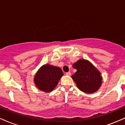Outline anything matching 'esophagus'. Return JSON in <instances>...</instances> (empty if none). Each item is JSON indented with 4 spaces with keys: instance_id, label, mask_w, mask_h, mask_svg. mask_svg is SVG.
I'll return each instance as SVG.
<instances>
[{
    "instance_id": "34e87169",
    "label": "esophagus",
    "mask_w": 125,
    "mask_h": 125,
    "mask_svg": "<svg viewBox=\"0 0 125 125\" xmlns=\"http://www.w3.org/2000/svg\"><path fill=\"white\" fill-rule=\"evenodd\" d=\"M65 74H66L67 75H68V76H70L71 75V73L70 72H67L65 73Z\"/></svg>"
}]
</instances>
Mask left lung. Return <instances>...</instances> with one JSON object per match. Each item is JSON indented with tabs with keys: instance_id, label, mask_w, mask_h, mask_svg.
Returning a JSON list of instances; mask_svg holds the SVG:
<instances>
[{
	"instance_id": "left-lung-1",
	"label": "left lung",
	"mask_w": 125,
	"mask_h": 125,
	"mask_svg": "<svg viewBox=\"0 0 125 125\" xmlns=\"http://www.w3.org/2000/svg\"><path fill=\"white\" fill-rule=\"evenodd\" d=\"M77 71L71 76L77 87L82 92L93 93L99 89L102 83L101 73L86 60H78L73 65Z\"/></svg>"
}]
</instances>
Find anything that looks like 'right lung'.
<instances>
[{
    "label": "right lung",
    "instance_id": "obj_1",
    "mask_svg": "<svg viewBox=\"0 0 125 125\" xmlns=\"http://www.w3.org/2000/svg\"><path fill=\"white\" fill-rule=\"evenodd\" d=\"M63 75L60 67L45 64L38 70L33 80L39 90L48 93L57 86Z\"/></svg>",
    "mask_w": 125,
    "mask_h": 125
}]
</instances>
